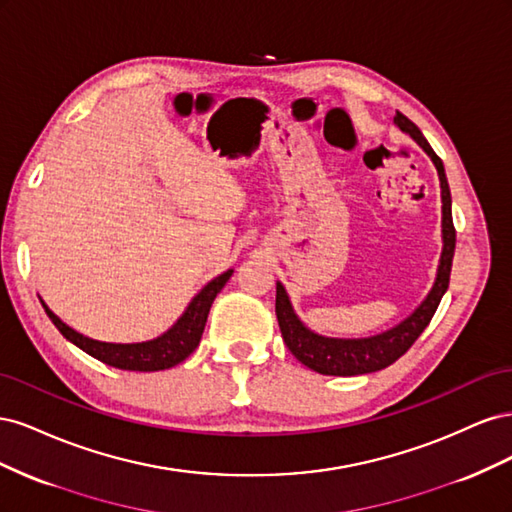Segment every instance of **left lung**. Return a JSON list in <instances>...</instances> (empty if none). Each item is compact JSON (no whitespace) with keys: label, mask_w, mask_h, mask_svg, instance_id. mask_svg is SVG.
I'll return each instance as SVG.
<instances>
[{"label":"left lung","mask_w":512,"mask_h":512,"mask_svg":"<svg viewBox=\"0 0 512 512\" xmlns=\"http://www.w3.org/2000/svg\"><path fill=\"white\" fill-rule=\"evenodd\" d=\"M395 123L399 130L408 132L414 141L425 149L427 156L433 160L438 168L440 188H442V256L440 267L436 275V284H433L427 299L414 309V314L408 316L404 322L397 324L395 329L363 339H335V337H322L314 331H309L305 324L294 314L290 305L288 294L284 286L277 282V294H275V314L277 322H280V331L288 350L297 356V359L309 367L318 371L322 376H359V374H371L393 365L399 356H404L410 346L416 342L418 335L425 331L427 324L431 322L433 314L444 297L448 288V280H451V267L455 256V226H453V213H451V190H448V181L444 173V164L436 156V151L431 149L423 132L418 130L414 123L397 111Z\"/></svg>","instance_id":"8db88e82"}]
</instances>
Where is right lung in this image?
Segmentation results:
<instances>
[{
  "label": "right lung",
  "instance_id": "1",
  "mask_svg": "<svg viewBox=\"0 0 512 512\" xmlns=\"http://www.w3.org/2000/svg\"><path fill=\"white\" fill-rule=\"evenodd\" d=\"M232 269L218 275L211 280L203 290H200L192 303L185 309L183 316L170 327L164 335L151 339V342L141 344H108L98 342V339L85 337L83 333L74 331L68 327L66 322H61L49 307L44 305V312L49 314L59 333L64 335L68 342L79 346L83 352H87L94 359L117 367V369H128V371H160L175 367L181 361L188 359V356L196 350L200 337L205 331V322L209 316V309L213 299L218 297V292L224 288V284L230 280Z\"/></svg>",
  "mask_w": 512,
  "mask_h": 512
}]
</instances>
